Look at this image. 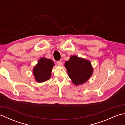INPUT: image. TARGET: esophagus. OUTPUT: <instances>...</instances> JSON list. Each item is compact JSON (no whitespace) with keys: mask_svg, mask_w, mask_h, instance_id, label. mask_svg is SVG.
Returning a JSON list of instances; mask_svg holds the SVG:
<instances>
[{"mask_svg":"<svg viewBox=\"0 0 125 125\" xmlns=\"http://www.w3.org/2000/svg\"><path fill=\"white\" fill-rule=\"evenodd\" d=\"M57 64H58V65H59V66H61V65H62L63 64L62 62V61H58V62H57Z\"/></svg>","mask_w":125,"mask_h":125,"instance_id":"1","label":"esophagus"}]
</instances>
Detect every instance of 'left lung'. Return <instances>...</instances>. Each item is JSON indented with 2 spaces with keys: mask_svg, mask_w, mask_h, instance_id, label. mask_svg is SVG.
Returning a JSON list of instances; mask_svg holds the SVG:
<instances>
[{
  "mask_svg": "<svg viewBox=\"0 0 125 125\" xmlns=\"http://www.w3.org/2000/svg\"><path fill=\"white\" fill-rule=\"evenodd\" d=\"M64 66L73 83L76 86L89 80L94 72L91 63L88 60L73 55L65 62Z\"/></svg>",
  "mask_w": 125,
  "mask_h": 125,
  "instance_id": "8db88e82",
  "label": "left lung"
}]
</instances>
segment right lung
<instances>
[{
    "label": "right lung",
    "mask_w": 125,
    "mask_h": 125,
    "mask_svg": "<svg viewBox=\"0 0 125 125\" xmlns=\"http://www.w3.org/2000/svg\"><path fill=\"white\" fill-rule=\"evenodd\" d=\"M54 65L52 60L43 57L40 58L33 69L35 81L38 83H42L49 80Z\"/></svg>",
    "instance_id": "1"
}]
</instances>
